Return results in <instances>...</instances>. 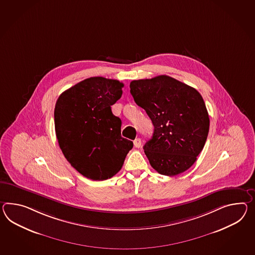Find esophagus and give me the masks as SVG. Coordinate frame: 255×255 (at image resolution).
Returning <instances> with one entry per match:
<instances>
[{"instance_id":"1","label":"esophagus","mask_w":255,"mask_h":255,"mask_svg":"<svg viewBox=\"0 0 255 255\" xmlns=\"http://www.w3.org/2000/svg\"><path fill=\"white\" fill-rule=\"evenodd\" d=\"M133 144H134V146H135V147L139 148V147L141 146V144H142L141 139H140V138H136V139L133 141Z\"/></svg>"}]
</instances>
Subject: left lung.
Returning <instances> with one entry per match:
<instances>
[{"mask_svg": "<svg viewBox=\"0 0 255 255\" xmlns=\"http://www.w3.org/2000/svg\"><path fill=\"white\" fill-rule=\"evenodd\" d=\"M130 92L154 125L143 145L152 168L176 176L191 168L205 146L209 116L196 89L168 75L130 82Z\"/></svg>", "mask_w": 255, "mask_h": 255, "instance_id": "obj_1", "label": "left lung"}]
</instances>
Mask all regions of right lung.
Returning <instances> with one entry per match:
<instances>
[{
    "instance_id": "right-lung-1",
    "label": "right lung",
    "mask_w": 255,
    "mask_h": 255,
    "mask_svg": "<svg viewBox=\"0 0 255 255\" xmlns=\"http://www.w3.org/2000/svg\"><path fill=\"white\" fill-rule=\"evenodd\" d=\"M124 84L101 76L79 82L61 94L54 109L58 143L79 173L104 180L118 173L133 143L122 137V121L112 107Z\"/></svg>"
}]
</instances>
